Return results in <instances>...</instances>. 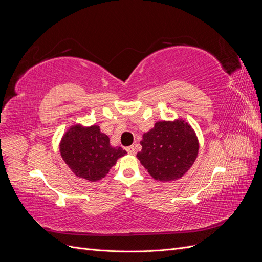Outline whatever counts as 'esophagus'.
Listing matches in <instances>:
<instances>
[{"mask_svg": "<svg viewBox=\"0 0 262 262\" xmlns=\"http://www.w3.org/2000/svg\"><path fill=\"white\" fill-rule=\"evenodd\" d=\"M125 149H126V152H128L130 155H134V154H136V147H134L133 145H131V146H129V147H126Z\"/></svg>", "mask_w": 262, "mask_h": 262, "instance_id": "34e87169", "label": "esophagus"}]
</instances>
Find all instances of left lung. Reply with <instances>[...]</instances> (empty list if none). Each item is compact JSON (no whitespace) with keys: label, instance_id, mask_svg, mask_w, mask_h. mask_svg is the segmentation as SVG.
<instances>
[{"label":"left lung","instance_id":"left-lung-1","mask_svg":"<svg viewBox=\"0 0 262 262\" xmlns=\"http://www.w3.org/2000/svg\"><path fill=\"white\" fill-rule=\"evenodd\" d=\"M141 145L137 157L149 175L161 181L184 176L199 150L194 131L184 120L156 122L153 129L143 134Z\"/></svg>","mask_w":262,"mask_h":262}]
</instances>
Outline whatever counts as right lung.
Returning <instances> with one entry per match:
<instances>
[{"label":"right lung","mask_w":262,"mask_h":262,"mask_svg":"<svg viewBox=\"0 0 262 262\" xmlns=\"http://www.w3.org/2000/svg\"><path fill=\"white\" fill-rule=\"evenodd\" d=\"M60 153L77 177L90 181L104 178L118 158L126 154L121 147L110 145L109 138L98 125L82 128L80 124L71 126L63 136Z\"/></svg>","instance_id":"1"}]
</instances>
